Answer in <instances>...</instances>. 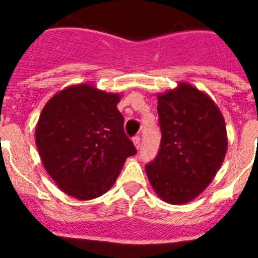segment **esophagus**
<instances>
[{
  "instance_id": "34e87169",
  "label": "esophagus",
  "mask_w": 258,
  "mask_h": 258,
  "mask_svg": "<svg viewBox=\"0 0 258 258\" xmlns=\"http://www.w3.org/2000/svg\"><path fill=\"white\" fill-rule=\"evenodd\" d=\"M133 143H134V146H136L137 149H140V146H141V136H140V134H137V136L133 137Z\"/></svg>"
}]
</instances>
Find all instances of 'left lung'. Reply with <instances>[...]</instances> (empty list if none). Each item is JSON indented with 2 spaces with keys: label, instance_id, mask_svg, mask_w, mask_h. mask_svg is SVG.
<instances>
[{
  "label": "left lung",
  "instance_id": "1",
  "mask_svg": "<svg viewBox=\"0 0 258 258\" xmlns=\"http://www.w3.org/2000/svg\"><path fill=\"white\" fill-rule=\"evenodd\" d=\"M157 113L160 149L146 173L164 202L188 203L211 183L225 159V120L211 98L188 84L159 95Z\"/></svg>",
  "mask_w": 258,
  "mask_h": 258
}]
</instances>
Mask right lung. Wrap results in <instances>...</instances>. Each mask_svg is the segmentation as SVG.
Listing matches in <instances>:
<instances>
[{"label":"right lung","mask_w":258,"mask_h":258,"mask_svg":"<svg viewBox=\"0 0 258 258\" xmlns=\"http://www.w3.org/2000/svg\"><path fill=\"white\" fill-rule=\"evenodd\" d=\"M118 101L117 94L83 84L61 90L42 109L36 127L41 160L71 197L90 200L106 194L126 157L137 154Z\"/></svg>","instance_id":"1"}]
</instances>
